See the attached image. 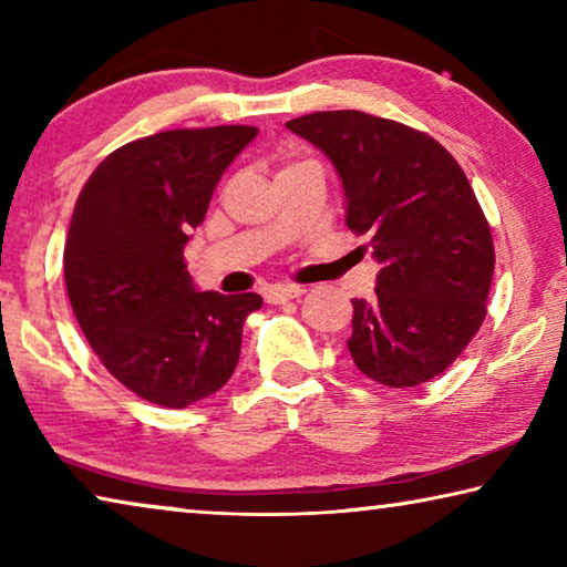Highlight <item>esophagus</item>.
I'll use <instances>...</instances> for the list:
<instances>
[{
  "mask_svg": "<svg viewBox=\"0 0 567 567\" xmlns=\"http://www.w3.org/2000/svg\"><path fill=\"white\" fill-rule=\"evenodd\" d=\"M307 290L300 285H275L270 290H265V300L272 302V305H282V302H290V300H300Z\"/></svg>",
  "mask_w": 567,
  "mask_h": 567,
  "instance_id": "34e87169",
  "label": "esophagus"
}]
</instances>
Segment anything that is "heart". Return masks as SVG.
Here are the masks:
<instances>
[{"label": "heart", "mask_w": 567, "mask_h": 567, "mask_svg": "<svg viewBox=\"0 0 567 567\" xmlns=\"http://www.w3.org/2000/svg\"><path fill=\"white\" fill-rule=\"evenodd\" d=\"M302 162H307V159H297V162H287V165H285V167H282V169H290V167H295V165H302ZM282 169H280V172H282Z\"/></svg>", "instance_id": "b5f03b06"}]
</instances>
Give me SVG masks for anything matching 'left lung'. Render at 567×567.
<instances>
[{
    "instance_id": "left-lung-1",
    "label": "left lung",
    "mask_w": 567,
    "mask_h": 567,
    "mask_svg": "<svg viewBox=\"0 0 567 567\" xmlns=\"http://www.w3.org/2000/svg\"><path fill=\"white\" fill-rule=\"evenodd\" d=\"M338 167L348 227L382 262L375 300H352L348 348L385 388L437 378L487 315L495 247L463 167L430 134L358 110L287 122ZM364 247V249H368Z\"/></svg>"
}]
</instances>
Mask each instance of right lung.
<instances>
[{
	"label": "right lung",
	"mask_w": 567,
	"mask_h": 567,
	"mask_svg": "<svg viewBox=\"0 0 567 567\" xmlns=\"http://www.w3.org/2000/svg\"><path fill=\"white\" fill-rule=\"evenodd\" d=\"M257 137L249 124L167 130L104 157L76 197L64 245L74 318L114 380L182 410L233 378L255 292H197L187 233L219 177Z\"/></svg>",
	"instance_id": "add662e5"
}]
</instances>
